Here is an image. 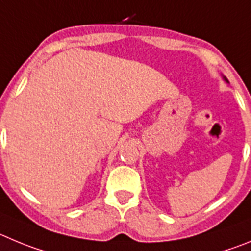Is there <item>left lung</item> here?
<instances>
[{"label":"left lung","mask_w":251,"mask_h":251,"mask_svg":"<svg viewBox=\"0 0 251 251\" xmlns=\"http://www.w3.org/2000/svg\"><path fill=\"white\" fill-rule=\"evenodd\" d=\"M223 78H224V81H225V82H229V81H227V78L225 77V76H223Z\"/></svg>","instance_id":"left-lung-1"}]
</instances>
